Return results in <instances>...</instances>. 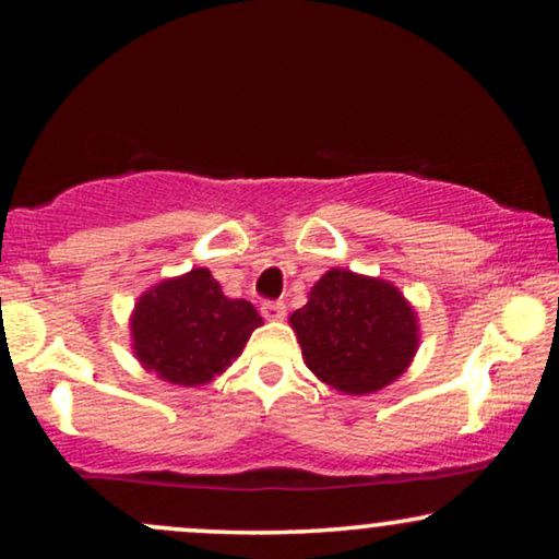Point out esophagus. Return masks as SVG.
<instances>
[{
	"mask_svg": "<svg viewBox=\"0 0 559 559\" xmlns=\"http://www.w3.org/2000/svg\"><path fill=\"white\" fill-rule=\"evenodd\" d=\"M262 316L266 318V320H282L285 318V302H280V300H264L262 302Z\"/></svg>",
	"mask_w": 559,
	"mask_h": 559,
	"instance_id": "esophagus-1",
	"label": "esophagus"
}]
</instances>
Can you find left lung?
I'll list each match as a JSON object with an SVG mask.
<instances>
[{"label":"left lung","instance_id":"obj_1","mask_svg":"<svg viewBox=\"0 0 559 559\" xmlns=\"http://www.w3.org/2000/svg\"><path fill=\"white\" fill-rule=\"evenodd\" d=\"M308 369L346 394H371L402 377L417 350V318L400 289L331 270L289 318Z\"/></svg>","mask_w":559,"mask_h":559}]
</instances>
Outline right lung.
Returning <instances> with one entry per match:
<instances>
[{"label": "right lung", "instance_id": "right-lung-1", "mask_svg": "<svg viewBox=\"0 0 559 559\" xmlns=\"http://www.w3.org/2000/svg\"><path fill=\"white\" fill-rule=\"evenodd\" d=\"M262 325L254 305L231 300L209 270L159 282L136 302L132 338L144 369L180 386L218 377Z\"/></svg>", "mask_w": 559, "mask_h": 559}]
</instances>
